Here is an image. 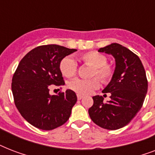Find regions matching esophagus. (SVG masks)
<instances>
[{
    "label": "esophagus",
    "instance_id": "obj_1",
    "mask_svg": "<svg viewBox=\"0 0 155 155\" xmlns=\"http://www.w3.org/2000/svg\"><path fill=\"white\" fill-rule=\"evenodd\" d=\"M83 97H83L82 95L77 94V98H78V100H79V101H80V100H82Z\"/></svg>",
    "mask_w": 155,
    "mask_h": 155
}]
</instances>
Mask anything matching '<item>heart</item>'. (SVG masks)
Instances as JSON below:
<instances>
[{"label": "heart", "instance_id": "heart-1", "mask_svg": "<svg viewBox=\"0 0 155 155\" xmlns=\"http://www.w3.org/2000/svg\"><path fill=\"white\" fill-rule=\"evenodd\" d=\"M80 60L85 65L92 68L91 76H97L102 83H108L112 80L114 74V69L111 65L107 64V58L97 51H89L83 54ZM61 73L65 77L71 78L75 76L77 71V63L71 56H66L59 63ZM100 86V82L97 78L89 80L76 79L72 80L69 84L71 89L80 95H89Z\"/></svg>", "mask_w": 155, "mask_h": 155}]
</instances>
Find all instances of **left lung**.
<instances>
[{"mask_svg":"<svg viewBox=\"0 0 155 155\" xmlns=\"http://www.w3.org/2000/svg\"><path fill=\"white\" fill-rule=\"evenodd\" d=\"M98 51L113 55L116 67L112 80L102 91L110 92V101L104 103L101 96H95L88 113L100 127L118 130L129 124L142 108L148 88L147 75L139 57L121 45L112 43Z\"/></svg>","mask_w":155,"mask_h":155,"instance_id":"1","label":"left lung"}]
</instances>
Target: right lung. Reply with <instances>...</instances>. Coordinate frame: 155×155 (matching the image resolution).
Masks as SVG:
<instances>
[{"label":"right lung","mask_w":155,"mask_h":155,"mask_svg":"<svg viewBox=\"0 0 155 155\" xmlns=\"http://www.w3.org/2000/svg\"><path fill=\"white\" fill-rule=\"evenodd\" d=\"M75 49L51 44L39 46L25 54L13 76L12 92L21 115L35 127L51 130L67 122L77 97L72 90L51 95L49 87L65 84L61 60Z\"/></svg>","instance_id":"obj_1"}]
</instances>
